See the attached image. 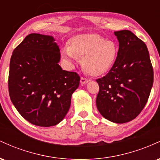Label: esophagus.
Instances as JSON below:
<instances>
[{
	"label": "esophagus",
	"instance_id": "obj_1",
	"mask_svg": "<svg viewBox=\"0 0 160 160\" xmlns=\"http://www.w3.org/2000/svg\"><path fill=\"white\" fill-rule=\"evenodd\" d=\"M89 80H87V79L84 78H80V83L82 84V85H85V84L87 83L88 82H89Z\"/></svg>",
	"mask_w": 160,
	"mask_h": 160
}]
</instances>
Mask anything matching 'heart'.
Here are the masks:
<instances>
[{
	"mask_svg": "<svg viewBox=\"0 0 160 160\" xmlns=\"http://www.w3.org/2000/svg\"><path fill=\"white\" fill-rule=\"evenodd\" d=\"M119 48L111 40L96 34H79L68 40V47L62 49V57L72 66L81 58V67L87 74L98 77L107 74L114 65Z\"/></svg>",
	"mask_w": 160,
	"mask_h": 160,
	"instance_id": "heart-1",
	"label": "heart"
}]
</instances>
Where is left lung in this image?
Wrapping results in <instances>:
<instances>
[{
    "instance_id": "obj_1",
    "label": "left lung",
    "mask_w": 160,
    "mask_h": 160,
    "mask_svg": "<svg viewBox=\"0 0 160 160\" xmlns=\"http://www.w3.org/2000/svg\"><path fill=\"white\" fill-rule=\"evenodd\" d=\"M118 57L105 77L96 80L99 113L115 123L134 120L148 102L153 83V70L148 47L128 30L114 32Z\"/></svg>"
}]
</instances>
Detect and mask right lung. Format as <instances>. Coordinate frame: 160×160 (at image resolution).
<instances>
[{
  "label": "right lung",
  "mask_w": 160,
  "mask_h": 160,
  "mask_svg": "<svg viewBox=\"0 0 160 160\" xmlns=\"http://www.w3.org/2000/svg\"><path fill=\"white\" fill-rule=\"evenodd\" d=\"M52 36L30 34L16 47L10 62L8 87L18 112L35 126H56L65 118L80 84L75 72L58 65L60 49Z\"/></svg>",
  "instance_id": "obj_1"
}]
</instances>
